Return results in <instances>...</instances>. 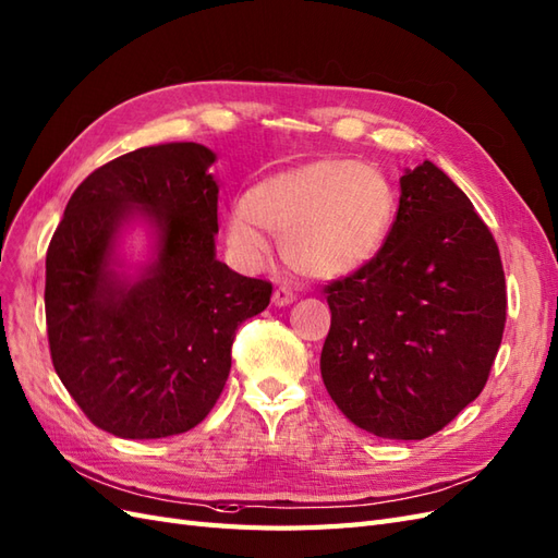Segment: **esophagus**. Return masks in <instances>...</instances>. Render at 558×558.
Wrapping results in <instances>:
<instances>
[{
    "instance_id": "1",
    "label": "esophagus",
    "mask_w": 558,
    "mask_h": 558,
    "mask_svg": "<svg viewBox=\"0 0 558 558\" xmlns=\"http://www.w3.org/2000/svg\"><path fill=\"white\" fill-rule=\"evenodd\" d=\"M270 301H274V306H278V308L290 306L294 301V292L290 288H284V284H280V288L274 290V296H270Z\"/></svg>"
}]
</instances>
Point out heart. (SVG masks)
<instances>
[{"mask_svg": "<svg viewBox=\"0 0 558 558\" xmlns=\"http://www.w3.org/2000/svg\"><path fill=\"white\" fill-rule=\"evenodd\" d=\"M397 191L372 163L327 158L282 170L254 184L227 215L233 259L257 270L268 257V231L282 257L313 278H341L367 266L388 241Z\"/></svg>", "mask_w": 558, "mask_h": 558, "instance_id": "obj_1", "label": "heart"}]
</instances>
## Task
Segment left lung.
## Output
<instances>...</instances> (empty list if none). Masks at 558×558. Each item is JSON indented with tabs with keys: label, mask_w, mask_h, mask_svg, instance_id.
Wrapping results in <instances>:
<instances>
[{
	"label": "left lung",
	"mask_w": 558,
	"mask_h": 558,
	"mask_svg": "<svg viewBox=\"0 0 558 558\" xmlns=\"http://www.w3.org/2000/svg\"><path fill=\"white\" fill-rule=\"evenodd\" d=\"M388 241L325 288V388L384 439H425L484 390L507 313L500 252L449 174L423 161L400 178Z\"/></svg>",
	"instance_id": "8db88e82"
}]
</instances>
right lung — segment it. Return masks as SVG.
Here are the masks:
<instances>
[{
    "instance_id": "right-lung-1",
    "label": "right lung",
    "mask_w": 558,
    "mask_h": 558,
    "mask_svg": "<svg viewBox=\"0 0 558 558\" xmlns=\"http://www.w3.org/2000/svg\"><path fill=\"white\" fill-rule=\"evenodd\" d=\"M215 151L196 142L142 147L76 186L46 252V331L56 374L88 421L123 439L186 433L231 372L235 329L274 284L215 257ZM142 218L155 257L117 271L120 231Z\"/></svg>"
}]
</instances>
